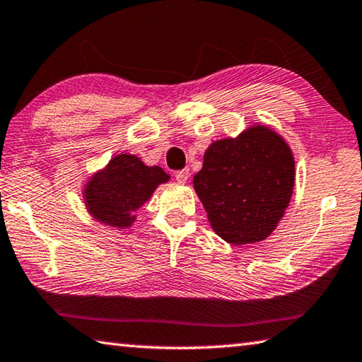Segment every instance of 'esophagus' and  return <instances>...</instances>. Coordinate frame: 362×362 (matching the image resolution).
I'll use <instances>...</instances> for the list:
<instances>
[{
    "mask_svg": "<svg viewBox=\"0 0 362 362\" xmlns=\"http://www.w3.org/2000/svg\"><path fill=\"white\" fill-rule=\"evenodd\" d=\"M188 177H190V170L188 169H182L175 172V180L179 183H185L188 180Z\"/></svg>",
    "mask_w": 362,
    "mask_h": 362,
    "instance_id": "obj_1",
    "label": "esophagus"
}]
</instances>
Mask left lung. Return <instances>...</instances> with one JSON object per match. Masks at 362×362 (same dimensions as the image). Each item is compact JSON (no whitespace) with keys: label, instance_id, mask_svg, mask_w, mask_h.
<instances>
[{"label":"left lung","instance_id":"8db88e82","mask_svg":"<svg viewBox=\"0 0 362 362\" xmlns=\"http://www.w3.org/2000/svg\"><path fill=\"white\" fill-rule=\"evenodd\" d=\"M214 232L232 245L261 242L284 217L295 185V160L274 130L256 125L214 141L193 177Z\"/></svg>","mask_w":362,"mask_h":362}]
</instances>
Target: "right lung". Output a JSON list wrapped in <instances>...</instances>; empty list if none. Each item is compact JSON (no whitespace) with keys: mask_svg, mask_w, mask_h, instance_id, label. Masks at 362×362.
Masks as SVG:
<instances>
[{"mask_svg":"<svg viewBox=\"0 0 362 362\" xmlns=\"http://www.w3.org/2000/svg\"><path fill=\"white\" fill-rule=\"evenodd\" d=\"M168 180L169 175L158 165L148 168L136 156L119 154L91 177L85 188V204L96 221L117 228L130 227L136 211L159 183Z\"/></svg>","mask_w":362,"mask_h":362,"instance_id":"1","label":"right lung"}]
</instances>
